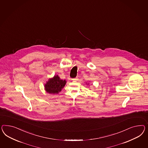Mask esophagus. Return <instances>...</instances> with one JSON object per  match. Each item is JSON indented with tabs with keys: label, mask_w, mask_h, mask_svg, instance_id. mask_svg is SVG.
<instances>
[{
	"label": "esophagus",
	"mask_w": 148,
	"mask_h": 148,
	"mask_svg": "<svg viewBox=\"0 0 148 148\" xmlns=\"http://www.w3.org/2000/svg\"><path fill=\"white\" fill-rule=\"evenodd\" d=\"M72 80H73V81H77V80H78V78H77V77L74 78V79H72Z\"/></svg>",
	"instance_id": "esophagus-1"
}]
</instances>
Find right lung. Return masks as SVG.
I'll use <instances>...</instances> for the list:
<instances>
[{"mask_svg":"<svg viewBox=\"0 0 148 148\" xmlns=\"http://www.w3.org/2000/svg\"><path fill=\"white\" fill-rule=\"evenodd\" d=\"M66 84V80L60 79L59 76L56 75L47 81L46 84H45V89L49 94H58L61 91Z\"/></svg>","mask_w":148,"mask_h":148,"instance_id":"1","label":"right lung"}]
</instances>
